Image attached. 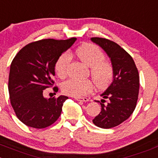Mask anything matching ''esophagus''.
Returning a JSON list of instances; mask_svg holds the SVG:
<instances>
[{
	"mask_svg": "<svg viewBox=\"0 0 158 158\" xmlns=\"http://www.w3.org/2000/svg\"><path fill=\"white\" fill-rule=\"evenodd\" d=\"M75 99L78 101H82V102H86V101H89V99L86 98V97H76Z\"/></svg>",
	"mask_w": 158,
	"mask_h": 158,
	"instance_id": "esophagus-1",
	"label": "esophagus"
}]
</instances>
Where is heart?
Returning <instances> with one entry per match:
<instances>
[{
  "label": "heart",
  "mask_w": 158,
  "mask_h": 158,
  "mask_svg": "<svg viewBox=\"0 0 158 158\" xmlns=\"http://www.w3.org/2000/svg\"><path fill=\"white\" fill-rule=\"evenodd\" d=\"M76 54L82 63L89 67L91 77L97 87L103 89L108 86L114 76V69L99 47L93 44H82L76 50ZM70 61L71 57L67 53L61 54L56 61V73L61 79L67 76ZM61 89L64 94L81 97L92 92L94 84L89 79H70L62 84Z\"/></svg>",
  "instance_id": "b5f03b06"
}]
</instances>
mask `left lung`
<instances>
[{
  "label": "left lung",
  "mask_w": 158,
  "mask_h": 158,
  "mask_svg": "<svg viewBox=\"0 0 158 158\" xmlns=\"http://www.w3.org/2000/svg\"><path fill=\"white\" fill-rule=\"evenodd\" d=\"M91 40L101 47L110 58L114 76L110 86L101 94V111L93 120L95 126L110 129L127 120L136 106L139 89L138 69L130 54L114 41L92 37ZM107 104H104L106 100Z\"/></svg>",
  "instance_id": "1"
}]
</instances>
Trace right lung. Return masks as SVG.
Returning a JSON list of instances; mask_svg holds the SVG:
<instances>
[{
	"mask_svg": "<svg viewBox=\"0 0 158 158\" xmlns=\"http://www.w3.org/2000/svg\"><path fill=\"white\" fill-rule=\"evenodd\" d=\"M76 40L44 39L27 44L11 64L8 79L10 101L18 118L29 127L44 129L57 120L66 96L44 98L43 92L54 84L56 61ZM58 91L57 86L53 87Z\"/></svg>",
	"mask_w": 158,
	"mask_h": 158,
	"instance_id": "right-lung-1",
	"label": "right lung"
}]
</instances>
